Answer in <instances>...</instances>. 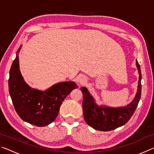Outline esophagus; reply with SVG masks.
<instances>
[{"label": "esophagus", "instance_id": "obj_1", "mask_svg": "<svg viewBox=\"0 0 154 154\" xmlns=\"http://www.w3.org/2000/svg\"><path fill=\"white\" fill-rule=\"evenodd\" d=\"M78 82L80 85H83L86 83V79H85V77H81L79 79H78Z\"/></svg>", "mask_w": 154, "mask_h": 154}]
</instances>
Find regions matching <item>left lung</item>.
Returning <instances> with one entry per match:
<instances>
[{
	"label": "left lung",
	"instance_id": "left-lung-1",
	"mask_svg": "<svg viewBox=\"0 0 154 154\" xmlns=\"http://www.w3.org/2000/svg\"><path fill=\"white\" fill-rule=\"evenodd\" d=\"M136 64L139 73L138 90L134 100L126 106L121 108L99 106L90 95L87 88H81L83 93V117L90 126L100 131H109L123 126L128 122L136 110L141 95V72L137 61Z\"/></svg>",
	"mask_w": 154,
	"mask_h": 154
}]
</instances>
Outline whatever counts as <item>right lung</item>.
Masks as SVG:
<instances>
[{"label":"right lung","instance_id":"obj_1","mask_svg":"<svg viewBox=\"0 0 154 154\" xmlns=\"http://www.w3.org/2000/svg\"><path fill=\"white\" fill-rule=\"evenodd\" d=\"M77 87L74 82H66L45 92L32 89L21 75L17 56L9 71V91L15 111L21 119L36 126H45L55 120L65 98Z\"/></svg>","mask_w":154,"mask_h":154}]
</instances>
